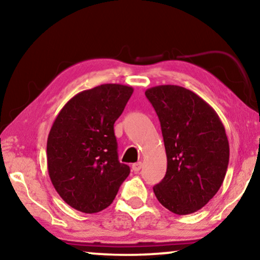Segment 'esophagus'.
Listing matches in <instances>:
<instances>
[{"label": "esophagus", "instance_id": "obj_1", "mask_svg": "<svg viewBox=\"0 0 260 260\" xmlns=\"http://www.w3.org/2000/svg\"><path fill=\"white\" fill-rule=\"evenodd\" d=\"M142 168V162H136L133 165V170L135 173H138Z\"/></svg>", "mask_w": 260, "mask_h": 260}]
</instances>
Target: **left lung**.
Returning <instances> with one entry per match:
<instances>
[{"label":"left lung","instance_id":"1","mask_svg":"<svg viewBox=\"0 0 260 260\" xmlns=\"http://www.w3.org/2000/svg\"><path fill=\"white\" fill-rule=\"evenodd\" d=\"M157 113L167 173L154 193L170 212L190 214L207 205L225 179L230 145L218 113L193 91L159 85L145 91Z\"/></svg>","mask_w":260,"mask_h":260}]
</instances>
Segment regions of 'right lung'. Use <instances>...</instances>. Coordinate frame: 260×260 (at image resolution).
<instances>
[{
  "label": "right lung",
  "instance_id": "right-lung-1",
  "mask_svg": "<svg viewBox=\"0 0 260 260\" xmlns=\"http://www.w3.org/2000/svg\"><path fill=\"white\" fill-rule=\"evenodd\" d=\"M134 88L103 84L80 92L56 116L47 140V167L55 190L71 207L97 213L115 200L129 176L118 161L113 124Z\"/></svg>",
  "mask_w": 260,
  "mask_h": 260
}]
</instances>
